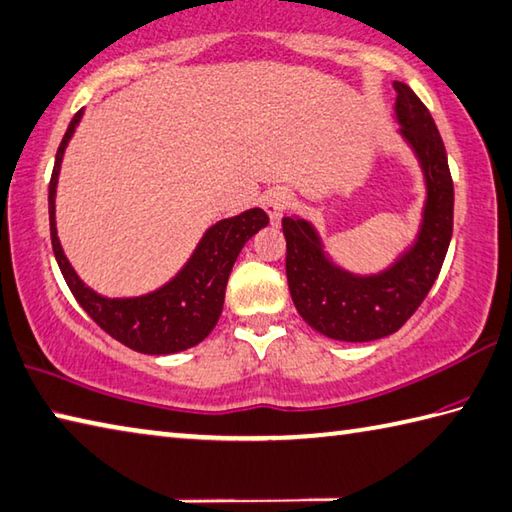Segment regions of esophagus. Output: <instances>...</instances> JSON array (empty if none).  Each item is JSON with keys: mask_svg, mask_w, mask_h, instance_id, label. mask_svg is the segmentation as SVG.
Returning a JSON list of instances; mask_svg holds the SVG:
<instances>
[{"mask_svg": "<svg viewBox=\"0 0 512 512\" xmlns=\"http://www.w3.org/2000/svg\"><path fill=\"white\" fill-rule=\"evenodd\" d=\"M289 205H292V191H289V189L274 187V189L265 191L263 207L267 211L269 220H272V225L281 223V218H283L285 211L289 209Z\"/></svg>", "mask_w": 512, "mask_h": 512, "instance_id": "34e87169", "label": "esophagus"}]
</instances>
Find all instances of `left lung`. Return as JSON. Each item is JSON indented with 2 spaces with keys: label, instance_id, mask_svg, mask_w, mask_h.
<instances>
[{
  "label": "left lung",
  "instance_id": "8db88e82",
  "mask_svg": "<svg viewBox=\"0 0 512 512\" xmlns=\"http://www.w3.org/2000/svg\"><path fill=\"white\" fill-rule=\"evenodd\" d=\"M394 91L399 136L417 158L426 185L410 245L381 272L354 274L327 254L310 220L283 218L289 294L303 321L334 341L365 343L397 332L435 285L452 238L455 189L437 124L408 84L394 82Z\"/></svg>",
  "mask_w": 512,
  "mask_h": 512
}]
</instances>
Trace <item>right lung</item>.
Returning <instances> with one entry per match:
<instances>
[{"mask_svg":"<svg viewBox=\"0 0 512 512\" xmlns=\"http://www.w3.org/2000/svg\"><path fill=\"white\" fill-rule=\"evenodd\" d=\"M84 109L73 115L55 153V167L48 185V220H51V243L57 265L66 285L82 305V310L98 323L115 341L142 354H176L205 341L214 330L225 303V289L240 249L256 231L267 227L269 218L263 209H247L243 214L218 220L211 225L180 272L162 287L142 296L111 298L98 294L86 285L66 258L55 223L57 180L73 133Z\"/></svg>","mask_w":512,"mask_h":512,"instance_id":"right-lung-1","label":"right lung"}]
</instances>
